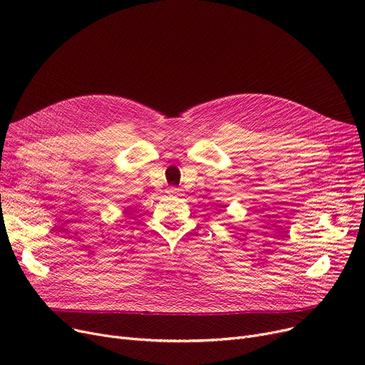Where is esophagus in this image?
Here are the masks:
<instances>
[{"instance_id":"34e87169","label":"esophagus","mask_w":365,"mask_h":365,"mask_svg":"<svg viewBox=\"0 0 365 365\" xmlns=\"http://www.w3.org/2000/svg\"><path fill=\"white\" fill-rule=\"evenodd\" d=\"M168 194H175V195H180V192H182V189H179V187H175V186H170L168 187V190H167Z\"/></svg>"}]
</instances>
